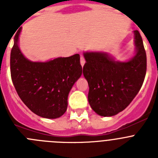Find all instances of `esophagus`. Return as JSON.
<instances>
[{
    "label": "esophagus",
    "instance_id": "34e87169",
    "mask_svg": "<svg viewBox=\"0 0 158 158\" xmlns=\"http://www.w3.org/2000/svg\"><path fill=\"white\" fill-rule=\"evenodd\" d=\"M85 58H84V56L82 54H81V66H83V65H85Z\"/></svg>",
    "mask_w": 158,
    "mask_h": 158
}]
</instances>
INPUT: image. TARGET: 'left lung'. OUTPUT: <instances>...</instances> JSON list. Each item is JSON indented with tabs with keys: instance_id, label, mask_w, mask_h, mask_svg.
Here are the masks:
<instances>
[{
	"instance_id": "obj_1",
	"label": "left lung",
	"mask_w": 158,
	"mask_h": 158,
	"mask_svg": "<svg viewBox=\"0 0 158 158\" xmlns=\"http://www.w3.org/2000/svg\"><path fill=\"white\" fill-rule=\"evenodd\" d=\"M136 54L128 62H116L107 53L85 52L83 74L89 86V103L101 116L123 111L140 90L146 73L142 36L135 31Z\"/></svg>"
}]
</instances>
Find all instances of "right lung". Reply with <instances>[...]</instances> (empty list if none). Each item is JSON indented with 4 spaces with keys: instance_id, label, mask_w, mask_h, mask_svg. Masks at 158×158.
Returning <instances> with one entry per match:
<instances>
[{
    "instance_id": "add662e5",
    "label": "right lung",
    "mask_w": 158,
    "mask_h": 158,
    "mask_svg": "<svg viewBox=\"0 0 158 158\" xmlns=\"http://www.w3.org/2000/svg\"><path fill=\"white\" fill-rule=\"evenodd\" d=\"M20 31L21 28L14 37L10 56L11 77L16 93L25 105L39 116H62L67 109L69 91L81 76L80 55L76 54L46 62H31L18 46Z\"/></svg>"
}]
</instances>
